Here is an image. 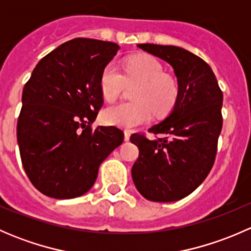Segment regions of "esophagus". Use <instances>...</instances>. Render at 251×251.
I'll return each mask as SVG.
<instances>
[{
    "mask_svg": "<svg viewBox=\"0 0 251 251\" xmlns=\"http://www.w3.org/2000/svg\"><path fill=\"white\" fill-rule=\"evenodd\" d=\"M130 136H131V132H130V131H125V137H124V138H125V141H126V142L130 141Z\"/></svg>",
    "mask_w": 251,
    "mask_h": 251,
    "instance_id": "1",
    "label": "esophagus"
}]
</instances>
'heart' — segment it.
<instances>
[{"instance_id":"1","label":"heart","mask_w":251,"mask_h":251,"mask_svg":"<svg viewBox=\"0 0 251 251\" xmlns=\"http://www.w3.org/2000/svg\"><path fill=\"white\" fill-rule=\"evenodd\" d=\"M126 83H138L133 91V102H123L105 108L103 123L131 128L151 120V111L166 114L177 98V85L173 77L164 74L160 63L149 55H137L126 63L124 74L114 64L103 69L100 78L102 96L114 102Z\"/></svg>"}]
</instances>
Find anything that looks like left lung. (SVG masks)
Returning a JSON list of instances; mask_svg holds the SVG:
<instances>
[{"instance_id":"8db88e82","label":"left lung","mask_w":251,"mask_h":251,"mask_svg":"<svg viewBox=\"0 0 251 251\" xmlns=\"http://www.w3.org/2000/svg\"><path fill=\"white\" fill-rule=\"evenodd\" d=\"M137 47L171 65L178 91L171 113L148 130L163 137L131 136L140 149L132 179L148 201H176L198 188L214 165L224 95L209 64L189 50L153 44Z\"/></svg>"}]
</instances>
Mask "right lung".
Returning <instances> with one entry per match:
<instances>
[{
  "label": "right lung",
  "mask_w": 251,
  "mask_h": 251,
  "mask_svg": "<svg viewBox=\"0 0 251 251\" xmlns=\"http://www.w3.org/2000/svg\"><path fill=\"white\" fill-rule=\"evenodd\" d=\"M119 50L114 42L70 40L45 55L25 83L18 146L25 173L45 196L85 194L102 161L123 143L115 126L91 127L103 105L100 74Z\"/></svg>",
  "instance_id": "add662e5"
}]
</instances>
